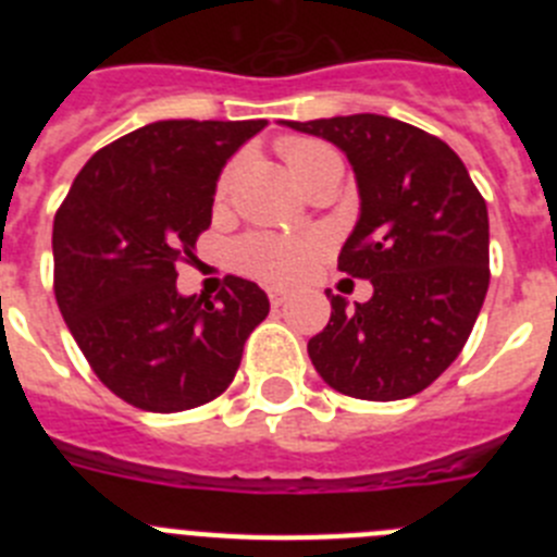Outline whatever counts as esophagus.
Listing matches in <instances>:
<instances>
[{"mask_svg": "<svg viewBox=\"0 0 557 557\" xmlns=\"http://www.w3.org/2000/svg\"><path fill=\"white\" fill-rule=\"evenodd\" d=\"M270 304H273V307H282L284 301H287V293H284V289H270Z\"/></svg>", "mask_w": 557, "mask_h": 557, "instance_id": "1", "label": "esophagus"}]
</instances>
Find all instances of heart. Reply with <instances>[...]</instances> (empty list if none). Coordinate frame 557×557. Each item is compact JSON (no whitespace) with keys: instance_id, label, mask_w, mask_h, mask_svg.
<instances>
[{"instance_id":"obj_1","label":"heart","mask_w":557,"mask_h":557,"mask_svg":"<svg viewBox=\"0 0 557 557\" xmlns=\"http://www.w3.org/2000/svg\"><path fill=\"white\" fill-rule=\"evenodd\" d=\"M284 159H287L289 172L295 175V181L301 184L309 175L318 161L334 156V150H329L326 145L312 139H287L282 145ZM231 172L225 170V175L220 178V191L228 186ZM323 243L321 239H284V236H250L239 245V264H243L248 273L259 275L264 282H293L298 275L307 273L309 264L314 262V256L321 253Z\"/></svg>"}]
</instances>
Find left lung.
Here are the masks:
<instances>
[{
	"label": "left lung",
	"mask_w": 557,
	"mask_h": 557,
	"mask_svg": "<svg viewBox=\"0 0 557 557\" xmlns=\"http://www.w3.org/2000/svg\"><path fill=\"white\" fill-rule=\"evenodd\" d=\"M346 152L359 218L339 270L373 284L371 301L309 339L314 371L334 391L396 401L430 387L462 351L488 293V209L446 141L379 113L287 122Z\"/></svg>",
	"instance_id": "8db88e82"
}]
</instances>
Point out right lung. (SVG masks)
Listing matches in <instances>:
<instances>
[{
  "label": "right lung",
  "mask_w": 557,
  "mask_h": 557,
  "mask_svg": "<svg viewBox=\"0 0 557 557\" xmlns=\"http://www.w3.org/2000/svg\"><path fill=\"white\" fill-rule=\"evenodd\" d=\"M268 120H161L97 150L52 225L55 298L102 385L147 412H181L231 385L262 287L228 275L214 301L181 295L175 262L211 225L223 166Z\"/></svg>",
  "instance_id": "right-lung-1"
}]
</instances>
